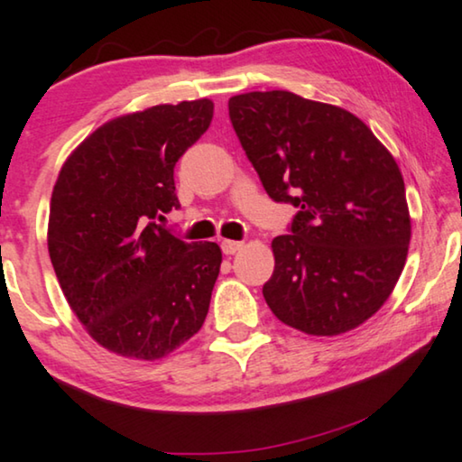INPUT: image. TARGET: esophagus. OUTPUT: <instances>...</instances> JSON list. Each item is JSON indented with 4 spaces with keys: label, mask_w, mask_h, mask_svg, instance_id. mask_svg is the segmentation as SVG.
Returning a JSON list of instances; mask_svg holds the SVG:
<instances>
[{
    "label": "esophagus",
    "mask_w": 462,
    "mask_h": 462,
    "mask_svg": "<svg viewBox=\"0 0 462 462\" xmlns=\"http://www.w3.org/2000/svg\"><path fill=\"white\" fill-rule=\"evenodd\" d=\"M243 249V243H238V240H224L222 243V251L224 254H234Z\"/></svg>",
    "instance_id": "1"
}]
</instances>
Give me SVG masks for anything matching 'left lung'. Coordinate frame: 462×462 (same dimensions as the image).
<instances>
[{"label":"left lung","instance_id":"1","mask_svg":"<svg viewBox=\"0 0 462 462\" xmlns=\"http://www.w3.org/2000/svg\"><path fill=\"white\" fill-rule=\"evenodd\" d=\"M228 112L267 195L299 208L291 234L272 240L265 302L309 336L359 328L388 300L409 254L396 160L355 114L291 91L234 95Z\"/></svg>","mask_w":462,"mask_h":462}]
</instances>
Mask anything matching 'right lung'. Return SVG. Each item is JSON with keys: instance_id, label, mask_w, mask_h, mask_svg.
Masks as SVG:
<instances>
[{"instance_id": "1", "label": "right lung", "mask_w": 462, "mask_h": 462, "mask_svg": "<svg viewBox=\"0 0 462 462\" xmlns=\"http://www.w3.org/2000/svg\"><path fill=\"white\" fill-rule=\"evenodd\" d=\"M211 118V99L118 116L61 165L47 249L68 305L109 353L163 359L208 318L222 249L184 243L157 219L180 208L174 165Z\"/></svg>"}]
</instances>
